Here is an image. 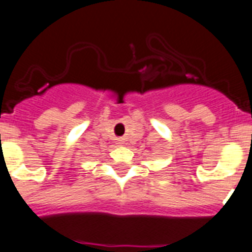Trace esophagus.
Segmentation results:
<instances>
[{
	"label": "esophagus",
	"instance_id": "obj_1",
	"mask_svg": "<svg viewBox=\"0 0 252 252\" xmlns=\"http://www.w3.org/2000/svg\"><path fill=\"white\" fill-rule=\"evenodd\" d=\"M117 144H120V145H124L125 140L124 139H119V140H117Z\"/></svg>",
	"mask_w": 252,
	"mask_h": 252
}]
</instances>
